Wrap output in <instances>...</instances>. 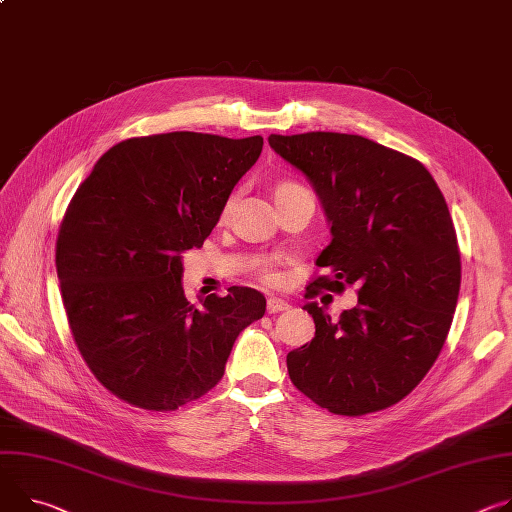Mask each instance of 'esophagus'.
I'll use <instances>...</instances> for the list:
<instances>
[{
  "label": "esophagus",
  "mask_w": 512,
  "mask_h": 512,
  "mask_svg": "<svg viewBox=\"0 0 512 512\" xmlns=\"http://www.w3.org/2000/svg\"><path fill=\"white\" fill-rule=\"evenodd\" d=\"M288 308H290V304H288L286 300H282V298H269V300H267V312H269V314L284 312V310H288Z\"/></svg>",
  "instance_id": "esophagus-1"
}]
</instances>
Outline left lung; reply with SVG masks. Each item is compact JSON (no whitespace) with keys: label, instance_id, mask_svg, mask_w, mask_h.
<instances>
[{"label":"left lung","instance_id":"1","mask_svg":"<svg viewBox=\"0 0 512 512\" xmlns=\"http://www.w3.org/2000/svg\"><path fill=\"white\" fill-rule=\"evenodd\" d=\"M267 141L306 175L331 224L316 265L333 275L310 288L359 286L357 306L339 320L304 304L316 333L288 353L290 380L335 414L388 408L427 376L451 327L461 261L447 202L423 163L359 134Z\"/></svg>","mask_w":512,"mask_h":512}]
</instances>
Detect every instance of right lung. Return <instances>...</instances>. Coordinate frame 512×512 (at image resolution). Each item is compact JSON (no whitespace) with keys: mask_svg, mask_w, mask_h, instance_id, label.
Instances as JSON below:
<instances>
[{"mask_svg":"<svg viewBox=\"0 0 512 512\" xmlns=\"http://www.w3.org/2000/svg\"><path fill=\"white\" fill-rule=\"evenodd\" d=\"M261 149V136L128 138L75 192L57 239L63 304L85 363L124 402L175 410L204 396L265 314L253 288L196 306L181 284L183 255L204 245Z\"/></svg>","mask_w":512,"mask_h":512,"instance_id":"1","label":"right lung"}]
</instances>
